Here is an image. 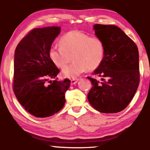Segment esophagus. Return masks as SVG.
Segmentation results:
<instances>
[{
    "label": "esophagus",
    "mask_w": 150,
    "mask_h": 150,
    "mask_svg": "<svg viewBox=\"0 0 150 150\" xmlns=\"http://www.w3.org/2000/svg\"><path fill=\"white\" fill-rule=\"evenodd\" d=\"M78 81L79 79H73V80H71V84L72 85H75Z\"/></svg>",
    "instance_id": "esophagus-1"
}]
</instances>
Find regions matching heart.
<instances>
[{"instance_id": "obj_1", "label": "heart", "mask_w": 150, "mask_h": 150, "mask_svg": "<svg viewBox=\"0 0 150 150\" xmlns=\"http://www.w3.org/2000/svg\"><path fill=\"white\" fill-rule=\"evenodd\" d=\"M60 47L49 50V58L53 64L63 69L73 58L74 62L61 72L63 77L75 79L88 70L92 71L100 66L105 56L104 43L100 38L90 37L80 31H71L63 36Z\"/></svg>"}]
</instances>
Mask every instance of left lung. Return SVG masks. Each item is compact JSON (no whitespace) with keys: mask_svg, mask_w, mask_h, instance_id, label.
Here are the masks:
<instances>
[{"mask_svg":"<svg viewBox=\"0 0 150 150\" xmlns=\"http://www.w3.org/2000/svg\"><path fill=\"white\" fill-rule=\"evenodd\" d=\"M93 29L104 43L105 56L100 66L94 71V75L101 77V82L87 77L92 85L87 99L99 112H120L131 101L138 87V49L117 26L97 24Z\"/></svg>","mask_w":150,"mask_h":150,"instance_id":"1","label":"left lung"}]
</instances>
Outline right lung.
I'll return each mask as SVG.
<instances>
[{"label": "right lung", "mask_w": 150, "mask_h": 150, "mask_svg": "<svg viewBox=\"0 0 150 150\" xmlns=\"http://www.w3.org/2000/svg\"><path fill=\"white\" fill-rule=\"evenodd\" d=\"M60 33V27L34 29L15 49V97L27 112L38 118L58 113L64 106L65 92L70 85L68 79L62 82L56 80L59 70L49 58L52 43ZM51 79L55 80L52 82Z\"/></svg>", "instance_id": "right-lung-1"}]
</instances>
